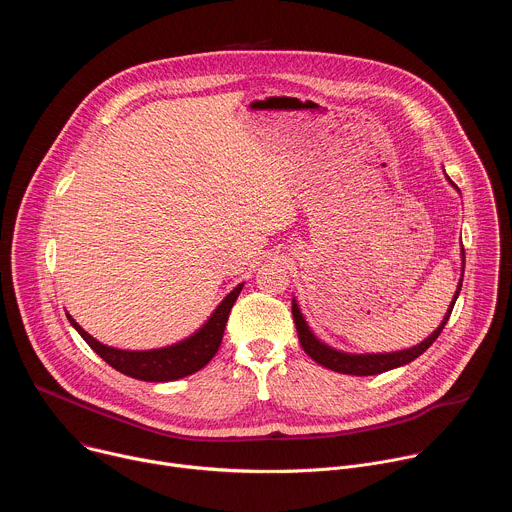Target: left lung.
<instances>
[{
	"instance_id": "left-lung-1",
	"label": "left lung",
	"mask_w": 512,
	"mask_h": 512,
	"mask_svg": "<svg viewBox=\"0 0 512 512\" xmlns=\"http://www.w3.org/2000/svg\"><path fill=\"white\" fill-rule=\"evenodd\" d=\"M448 178V176H446ZM448 182L456 188V184L448 178ZM458 190V188H456ZM462 261H464V249H462ZM464 265V263H462ZM464 273V269H462ZM462 277L460 275V283L456 287V294L452 298V304L442 320V324L437 326L425 340H421L419 344L411 346V348H405V350H395V352H362V354H356V352H344V350H336L332 346H328L326 342H322L308 326L304 314L300 312V306H298V300L294 298L291 300V314H294V322H296V328H298V336H300V342H302V348L306 350V354H310L318 364H322V367L334 371V373H340V375H356V377H369V375H381L385 371H391V369H397V367H403V364H409L411 360H415L417 356H421L433 342L435 338L442 334L444 326L448 324V318L454 310V304L460 296V289H462Z\"/></svg>"
}]
</instances>
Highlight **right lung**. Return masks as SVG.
I'll list each match as a JSON object with an SVG mask.
<instances>
[{"mask_svg": "<svg viewBox=\"0 0 512 512\" xmlns=\"http://www.w3.org/2000/svg\"><path fill=\"white\" fill-rule=\"evenodd\" d=\"M243 289V283H239L231 294L225 296V300L214 308V312L208 316V320L188 338L162 346L152 350H123L115 346H107L93 338L89 332H85L77 320L66 312V318L70 326L75 328L83 340L107 362L111 367L131 379L148 381V383H168L178 381L182 377H188L210 362V358L216 354L218 346H221L225 326L231 314L233 304L237 302Z\"/></svg>", "mask_w": 512, "mask_h": 512, "instance_id": "obj_1", "label": "right lung"}]
</instances>
